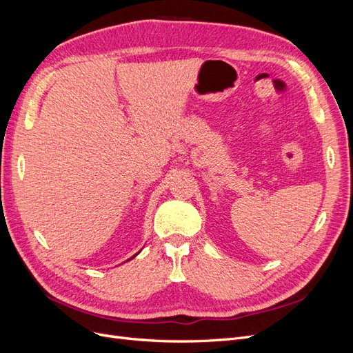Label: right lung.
I'll list each match as a JSON object with an SVG mask.
<instances>
[{
	"label": "right lung",
	"mask_w": 353,
	"mask_h": 353,
	"mask_svg": "<svg viewBox=\"0 0 353 353\" xmlns=\"http://www.w3.org/2000/svg\"><path fill=\"white\" fill-rule=\"evenodd\" d=\"M132 258H134V256H132Z\"/></svg>",
	"instance_id": "obj_1"
}]
</instances>
